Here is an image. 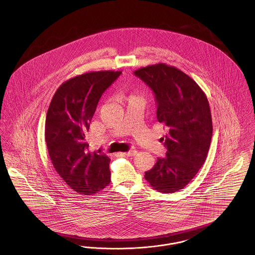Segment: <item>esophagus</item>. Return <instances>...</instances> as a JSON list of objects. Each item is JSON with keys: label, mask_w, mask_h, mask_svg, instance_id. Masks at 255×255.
I'll use <instances>...</instances> for the list:
<instances>
[{"label": "esophagus", "mask_w": 255, "mask_h": 255, "mask_svg": "<svg viewBox=\"0 0 255 255\" xmlns=\"http://www.w3.org/2000/svg\"><path fill=\"white\" fill-rule=\"evenodd\" d=\"M135 154H136L135 150H130V151L125 152V153H121L122 156H128V157H133V156H135Z\"/></svg>", "instance_id": "34e87169"}]
</instances>
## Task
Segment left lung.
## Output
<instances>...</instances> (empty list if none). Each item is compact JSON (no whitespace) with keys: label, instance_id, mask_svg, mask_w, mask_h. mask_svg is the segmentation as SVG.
Segmentation results:
<instances>
[{"label":"left lung","instance_id":"1","mask_svg":"<svg viewBox=\"0 0 255 255\" xmlns=\"http://www.w3.org/2000/svg\"><path fill=\"white\" fill-rule=\"evenodd\" d=\"M133 73L154 92L157 119L168 129L165 158H158L144 177L158 192H176L206 161L212 137L208 100L194 80L175 67L159 63Z\"/></svg>","mask_w":255,"mask_h":255}]
</instances>
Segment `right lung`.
<instances>
[{"mask_svg": "<svg viewBox=\"0 0 255 255\" xmlns=\"http://www.w3.org/2000/svg\"><path fill=\"white\" fill-rule=\"evenodd\" d=\"M121 73L77 75L57 89L49 104L45 125L49 158L63 181L80 195L97 193L111 182V159L89 150L85 133L102 94Z\"/></svg>", "mask_w": 255, "mask_h": 255, "instance_id": "obj_1", "label": "right lung"}]
</instances>
